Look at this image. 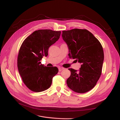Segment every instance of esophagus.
<instances>
[{
	"label": "esophagus",
	"mask_w": 120,
	"mask_h": 120,
	"mask_svg": "<svg viewBox=\"0 0 120 120\" xmlns=\"http://www.w3.org/2000/svg\"><path fill=\"white\" fill-rule=\"evenodd\" d=\"M64 69V68L62 67H59V71H61L62 70Z\"/></svg>",
	"instance_id": "esophagus-1"
}]
</instances>
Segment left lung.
Listing matches in <instances>:
<instances>
[{
    "mask_svg": "<svg viewBox=\"0 0 120 120\" xmlns=\"http://www.w3.org/2000/svg\"><path fill=\"white\" fill-rule=\"evenodd\" d=\"M62 38L69 49V57L81 64L79 71L72 68L67 86L77 93H85L96 85L102 71L104 53L101 43L85 29L63 30Z\"/></svg>",
    "mask_w": 120,
    "mask_h": 120,
    "instance_id": "obj_1",
    "label": "left lung"
}]
</instances>
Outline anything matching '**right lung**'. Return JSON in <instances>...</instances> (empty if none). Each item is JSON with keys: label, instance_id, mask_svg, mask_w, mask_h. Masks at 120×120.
<instances>
[{"label": "right lung", "instance_id": "right-lung-1", "mask_svg": "<svg viewBox=\"0 0 120 120\" xmlns=\"http://www.w3.org/2000/svg\"><path fill=\"white\" fill-rule=\"evenodd\" d=\"M61 31L39 30L23 41L18 57V68L23 83L30 90L41 92L48 89L53 77L58 72L56 67L41 64L43 56H48L49 48L59 39Z\"/></svg>", "mask_w": 120, "mask_h": 120}]
</instances>
